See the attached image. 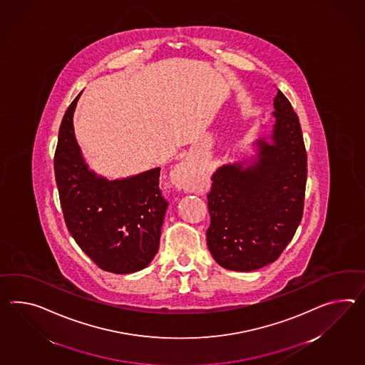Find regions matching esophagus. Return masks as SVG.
I'll list each match as a JSON object with an SVG mask.
<instances>
[{
    "label": "esophagus",
    "mask_w": 365,
    "mask_h": 365,
    "mask_svg": "<svg viewBox=\"0 0 365 365\" xmlns=\"http://www.w3.org/2000/svg\"><path fill=\"white\" fill-rule=\"evenodd\" d=\"M196 171L197 170L192 166L191 162L183 160L175 169L173 170V173L170 175L171 183L179 190H188L190 187L192 186V183L195 182L196 177H197Z\"/></svg>",
    "instance_id": "esophagus-1"
}]
</instances>
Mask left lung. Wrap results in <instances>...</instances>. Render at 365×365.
Returning <instances> with one entry per match:
<instances>
[{
	"label": "left lung",
	"mask_w": 365,
	"mask_h": 365,
	"mask_svg": "<svg viewBox=\"0 0 365 365\" xmlns=\"http://www.w3.org/2000/svg\"><path fill=\"white\" fill-rule=\"evenodd\" d=\"M272 143L256 158L222 165L208 192L207 245L220 267L252 272L274 262L302 220L307 154L299 118L281 91L274 98Z\"/></svg>",
	"instance_id": "1"
}]
</instances>
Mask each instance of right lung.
<instances>
[{
  "label": "right lung",
  "instance_id": "obj_1",
  "mask_svg": "<svg viewBox=\"0 0 365 365\" xmlns=\"http://www.w3.org/2000/svg\"><path fill=\"white\" fill-rule=\"evenodd\" d=\"M66 110L53 157L64 222L81 250L100 269L128 274L148 267L160 248L168 200L160 190V168L108 180L88 169Z\"/></svg>",
  "mask_w": 365,
  "mask_h": 365
}]
</instances>
